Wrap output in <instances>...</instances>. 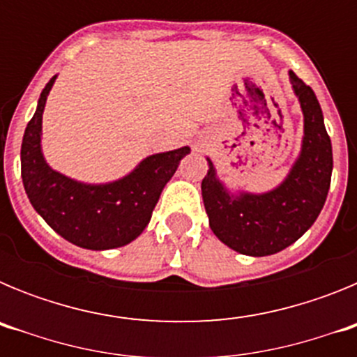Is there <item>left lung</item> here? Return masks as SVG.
Listing matches in <instances>:
<instances>
[{
	"instance_id": "1",
	"label": "left lung",
	"mask_w": 357,
	"mask_h": 357,
	"mask_svg": "<svg viewBox=\"0 0 357 357\" xmlns=\"http://www.w3.org/2000/svg\"><path fill=\"white\" fill-rule=\"evenodd\" d=\"M304 114L301 155L288 176L268 193L230 195L216 176L213 160L202 181V197L216 238L232 250L254 257L284 250L304 234L326 204L333 173V146L313 89L289 71Z\"/></svg>"
}]
</instances>
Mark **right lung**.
Masks as SVG:
<instances>
[{
  "instance_id": "1",
  "label": "right lung",
  "mask_w": 357,
  "mask_h": 357,
  "mask_svg": "<svg viewBox=\"0 0 357 357\" xmlns=\"http://www.w3.org/2000/svg\"><path fill=\"white\" fill-rule=\"evenodd\" d=\"M55 78L46 84L21 144V176L30 204L56 234L87 250L125 247L146 229L164 185L189 146L141 160L132 173L109 184H84L55 172L40 148L43 112Z\"/></svg>"
}]
</instances>
